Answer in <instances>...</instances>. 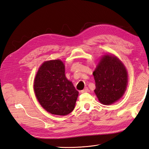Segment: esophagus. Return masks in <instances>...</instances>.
<instances>
[{
  "mask_svg": "<svg viewBox=\"0 0 149 149\" xmlns=\"http://www.w3.org/2000/svg\"><path fill=\"white\" fill-rule=\"evenodd\" d=\"M88 91H89L88 88H85L83 90H81V91H80V93H86V92H88Z\"/></svg>",
  "mask_w": 149,
  "mask_h": 149,
  "instance_id": "34e87169",
  "label": "esophagus"
}]
</instances>
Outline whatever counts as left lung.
Segmentation results:
<instances>
[{
  "mask_svg": "<svg viewBox=\"0 0 149 149\" xmlns=\"http://www.w3.org/2000/svg\"><path fill=\"white\" fill-rule=\"evenodd\" d=\"M93 74L96 83L94 93L101 103L112 104L124 95L128 83L127 71L118 57L102 56Z\"/></svg>",
  "mask_w": 149,
  "mask_h": 149,
  "instance_id": "obj_1",
  "label": "left lung"
}]
</instances>
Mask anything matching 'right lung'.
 Segmentation results:
<instances>
[{
    "mask_svg": "<svg viewBox=\"0 0 149 149\" xmlns=\"http://www.w3.org/2000/svg\"><path fill=\"white\" fill-rule=\"evenodd\" d=\"M60 60L45 61L35 76L33 89L43 109L50 114L66 116L73 111L79 92L66 78Z\"/></svg>",
    "mask_w": 149,
    "mask_h": 149,
    "instance_id": "1",
    "label": "right lung"
}]
</instances>
